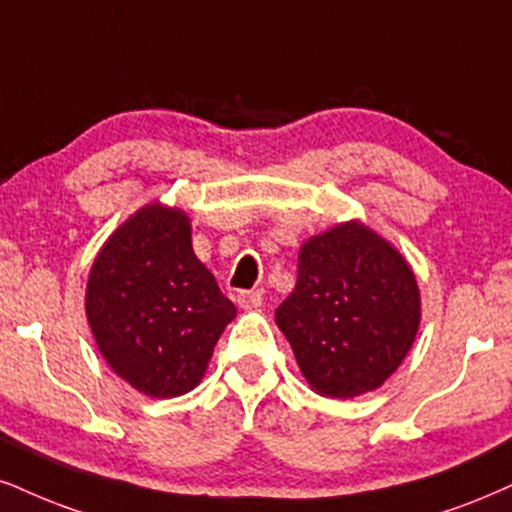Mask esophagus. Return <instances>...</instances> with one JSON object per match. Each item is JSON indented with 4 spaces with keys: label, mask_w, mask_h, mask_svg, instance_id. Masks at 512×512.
I'll use <instances>...</instances> for the list:
<instances>
[{
    "label": "esophagus",
    "mask_w": 512,
    "mask_h": 512,
    "mask_svg": "<svg viewBox=\"0 0 512 512\" xmlns=\"http://www.w3.org/2000/svg\"><path fill=\"white\" fill-rule=\"evenodd\" d=\"M237 304L239 308H244V311H256V308H261L263 304V296L261 292H239Z\"/></svg>",
    "instance_id": "1"
}]
</instances>
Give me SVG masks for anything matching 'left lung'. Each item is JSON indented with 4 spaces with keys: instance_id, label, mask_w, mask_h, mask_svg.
I'll return each mask as SVG.
<instances>
[{
    "instance_id": "obj_1",
    "label": "left lung",
    "mask_w": 512,
    "mask_h": 512,
    "mask_svg": "<svg viewBox=\"0 0 512 512\" xmlns=\"http://www.w3.org/2000/svg\"><path fill=\"white\" fill-rule=\"evenodd\" d=\"M313 391L353 399L396 372L420 327V289L399 251L361 220L299 251L294 292L275 311Z\"/></svg>"
}]
</instances>
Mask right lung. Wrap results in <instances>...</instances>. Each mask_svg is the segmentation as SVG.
I'll return each instance as SVG.
<instances>
[{"instance_id":"1","label":"right lung","mask_w":512,"mask_h":512,"mask_svg":"<svg viewBox=\"0 0 512 512\" xmlns=\"http://www.w3.org/2000/svg\"><path fill=\"white\" fill-rule=\"evenodd\" d=\"M85 311L111 370L154 399L197 387L237 315L194 254L187 213L159 201L106 239L87 280Z\"/></svg>"}]
</instances>
